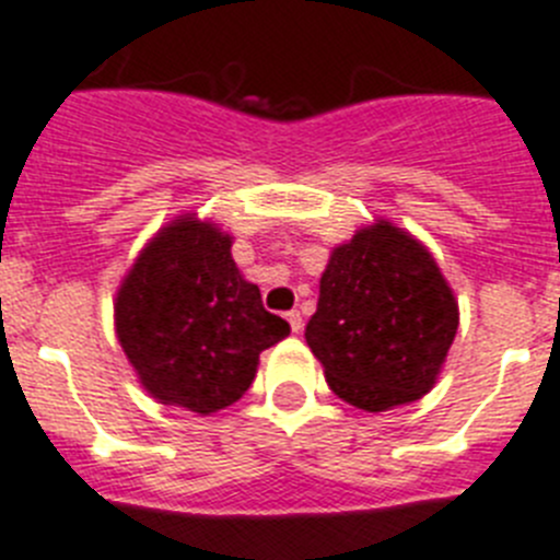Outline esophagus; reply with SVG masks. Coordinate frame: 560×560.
<instances>
[{"mask_svg": "<svg viewBox=\"0 0 560 560\" xmlns=\"http://www.w3.org/2000/svg\"><path fill=\"white\" fill-rule=\"evenodd\" d=\"M285 319H289V325L294 334H300V330H303V314H300V311H289V314H285Z\"/></svg>", "mask_w": 560, "mask_h": 560, "instance_id": "esophagus-1", "label": "esophagus"}]
</instances>
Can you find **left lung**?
Returning <instances> with one entry per match:
<instances>
[{
	"instance_id": "left-lung-1",
	"label": "left lung",
	"mask_w": 560,
	"mask_h": 560,
	"mask_svg": "<svg viewBox=\"0 0 560 560\" xmlns=\"http://www.w3.org/2000/svg\"><path fill=\"white\" fill-rule=\"evenodd\" d=\"M457 325L434 257L381 221L334 249L305 341L341 400L384 412L434 387Z\"/></svg>"
}]
</instances>
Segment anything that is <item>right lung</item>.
I'll return each instance as SVG.
<instances>
[{
  "mask_svg": "<svg viewBox=\"0 0 560 560\" xmlns=\"http://www.w3.org/2000/svg\"><path fill=\"white\" fill-rule=\"evenodd\" d=\"M230 246L212 224L173 221L120 285L117 339L162 404L199 415L230 407L252 387L260 353L291 334L241 277Z\"/></svg>",
  "mask_w": 560,
  "mask_h": 560,
  "instance_id": "1",
  "label": "right lung"
}]
</instances>
